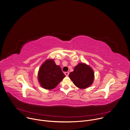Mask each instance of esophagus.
I'll return each instance as SVG.
<instances>
[{
  "label": "esophagus",
  "instance_id": "34e87169",
  "mask_svg": "<svg viewBox=\"0 0 130 130\" xmlns=\"http://www.w3.org/2000/svg\"><path fill=\"white\" fill-rule=\"evenodd\" d=\"M64 74H65L66 76H68V75H69V72H65L64 73Z\"/></svg>",
  "mask_w": 130,
  "mask_h": 130
}]
</instances>
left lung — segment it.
<instances>
[{"mask_svg": "<svg viewBox=\"0 0 130 130\" xmlns=\"http://www.w3.org/2000/svg\"><path fill=\"white\" fill-rule=\"evenodd\" d=\"M69 77L76 87L79 89H86L93 83L94 73L89 65L79 63L69 73Z\"/></svg>", "mask_w": 130, "mask_h": 130, "instance_id": "obj_1", "label": "left lung"}]
</instances>
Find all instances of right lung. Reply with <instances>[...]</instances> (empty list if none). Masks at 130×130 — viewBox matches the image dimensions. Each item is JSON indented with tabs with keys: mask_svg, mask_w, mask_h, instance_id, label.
Instances as JSON below:
<instances>
[{
	"mask_svg": "<svg viewBox=\"0 0 130 130\" xmlns=\"http://www.w3.org/2000/svg\"><path fill=\"white\" fill-rule=\"evenodd\" d=\"M65 77L59 65H57L52 59H48L41 65L38 73L40 85L46 90L56 88Z\"/></svg>",
	"mask_w": 130,
	"mask_h": 130,
	"instance_id": "obj_1",
	"label": "right lung"
}]
</instances>
